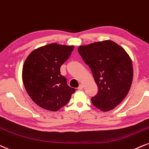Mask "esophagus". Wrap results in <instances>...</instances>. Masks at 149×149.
<instances>
[{
	"instance_id": "34e87169",
	"label": "esophagus",
	"mask_w": 149,
	"mask_h": 149,
	"mask_svg": "<svg viewBox=\"0 0 149 149\" xmlns=\"http://www.w3.org/2000/svg\"><path fill=\"white\" fill-rule=\"evenodd\" d=\"M82 88H83V86H82V85L80 84V85H79V87H78V89H80H80H82Z\"/></svg>"
}]
</instances>
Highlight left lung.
<instances>
[{
    "label": "left lung",
    "mask_w": 149,
    "mask_h": 149,
    "mask_svg": "<svg viewBox=\"0 0 149 149\" xmlns=\"http://www.w3.org/2000/svg\"><path fill=\"white\" fill-rule=\"evenodd\" d=\"M78 51L98 86L92 104L104 112L112 110L124 99L131 86L133 69L130 57L110 40L80 46Z\"/></svg>",
    "instance_id": "8db88e82"
}]
</instances>
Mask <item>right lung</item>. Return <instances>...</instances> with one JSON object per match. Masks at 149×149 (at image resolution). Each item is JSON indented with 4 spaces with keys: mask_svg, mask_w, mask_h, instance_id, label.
I'll return each mask as SVG.
<instances>
[{
    "mask_svg": "<svg viewBox=\"0 0 149 149\" xmlns=\"http://www.w3.org/2000/svg\"><path fill=\"white\" fill-rule=\"evenodd\" d=\"M74 46L50 44L32 52L23 67L22 79L27 93L42 108L57 111L68 103L76 92L60 74Z\"/></svg>",
    "mask_w": 149,
    "mask_h": 149,
    "instance_id": "right-lung-1",
    "label": "right lung"
}]
</instances>
